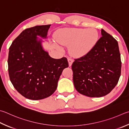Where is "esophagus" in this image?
Returning a JSON list of instances; mask_svg holds the SVG:
<instances>
[{
	"label": "esophagus",
	"mask_w": 129,
	"mask_h": 129,
	"mask_svg": "<svg viewBox=\"0 0 129 129\" xmlns=\"http://www.w3.org/2000/svg\"><path fill=\"white\" fill-rule=\"evenodd\" d=\"M68 62H69V66H71L73 62V61H74L73 59L71 57H68Z\"/></svg>",
	"instance_id": "esophagus-1"
}]
</instances>
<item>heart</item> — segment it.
<instances>
[{"instance_id": "heart-1", "label": "heart", "mask_w": 129, "mask_h": 129, "mask_svg": "<svg viewBox=\"0 0 129 129\" xmlns=\"http://www.w3.org/2000/svg\"><path fill=\"white\" fill-rule=\"evenodd\" d=\"M55 39L63 46H70V52L75 56H82L94 47L99 39L96 29L65 28L58 30ZM56 46L59 47L57 44Z\"/></svg>"}]
</instances>
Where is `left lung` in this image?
I'll return each mask as SVG.
<instances>
[{
    "label": "left lung",
    "instance_id": "8db88e82",
    "mask_svg": "<svg viewBox=\"0 0 129 129\" xmlns=\"http://www.w3.org/2000/svg\"><path fill=\"white\" fill-rule=\"evenodd\" d=\"M102 37L85 55L74 59L72 69L76 90L91 98L111 92L121 76V61L118 42L103 29Z\"/></svg>",
    "mask_w": 129,
    "mask_h": 129
}]
</instances>
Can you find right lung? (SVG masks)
Returning a JSON list of instances; mask_svg holds the SVG:
<instances>
[{"label": "right lung", "mask_w": 129, "mask_h": 129, "mask_svg": "<svg viewBox=\"0 0 129 129\" xmlns=\"http://www.w3.org/2000/svg\"><path fill=\"white\" fill-rule=\"evenodd\" d=\"M51 25L28 28L14 40L9 47L8 65L11 82L23 96L41 100L50 96L56 90L64 69L69 66L66 57H50L42 46Z\"/></svg>", "instance_id": "add662e5"}]
</instances>
